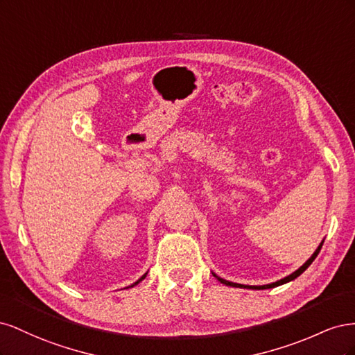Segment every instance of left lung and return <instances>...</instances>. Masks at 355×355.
<instances>
[{
    "instance_id": "8db88e82",
    "label": "left lung",
    "mask_w": 355,
    "mask_h": 355,
    "mask_svg": "<svg viewBox=\"0 0 355 355\" xmlns=\"http://www.w3.org/2000/svg\"><path fill=\"white\" fill-rule=\"evenodd\" d=\"M323 243H324V240L321 241L320 244H318V247L315 249V252L311 254V257L309 259L302 265V266H299L297 270L295 271V272H292V274H288L287 277H284V278H282V280H277V282H274V283H270V284H263V286H249V284H240V283H232V282H228V280H223L222 277H219V275H216L214 272H211L214 277L218 278V280L222 283V284H225V286H231V287H240V288H253V290H263V288H272V287H277V286H282V284H286V283H288V282H293L295 278H297L300 274H302L306 268L314 262V259L317 257V254L320 253V250H321V245H323Z\"/></svg>"
}]
</instances>
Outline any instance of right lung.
Instances as JSON below:
<instances>
[{"instance_id": "add662e5", "label": "right lung", "mask_w": 355, "mask_h": 355, "mask_svg": "<svg viewBox=\"0 0 355 355\" xmlns=\"http://www.w3.org/2000/svg\"><path fill=\"white\" fill-rule=\"evenodd\" d=\"M146 274H148V272H145V274H144V275H142V277H141V278H139V280H137V282H135V283H133V284H130V286H128V287H133V286H136V284H139V283H141V282H142V280H144V278H145V277H146ZM128 287H125V288H128Z\"/></svg>"}]
</instances>
